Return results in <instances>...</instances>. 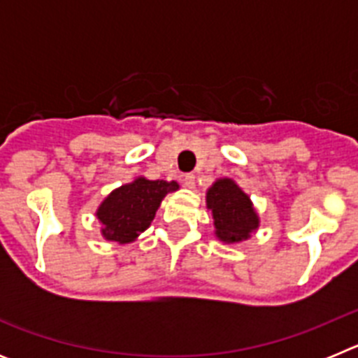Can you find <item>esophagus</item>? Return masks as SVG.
<instances>
[{"label": "esophagus", "mask_w": 358, "mask_h": 358, "mask_svg": "<svg viewBox=\"0 0 358 358\" xmlns=\"http://www.w3.org/2000/svg\"><path fill=\"white\" fill-rule=\"evenodd\" d=\"M182 185H185L186 188L194 189L195 188V176H194V173H185V176H182Z\"/></svg>", "instance_id": "esophagus-1"}]
</instances>
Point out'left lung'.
<instances>
[{
    "instance_id": "left-lung-1",
    "label": "left lung",
    "mask_w": 358,
    "mask_h": 358,
    "mask_svg": "<svg viewBox=\"0 0 358 358\" xmlns=\"http://www.w3.org/2000/svg\"><path fill=\"white\" fill-rule=\"evenodd\" d=\"M206 208L211 211L215 238L235 245L255 235L260 227V215L235 179L220 177L206 189Z\"/></svg>"
}]
</instances>
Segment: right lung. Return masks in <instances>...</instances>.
<instances>
[{
  "mask_svg": "<svg viewBox=\"0 0 358 358\" xmlns=\"http://www.w3.org/2000/svg\"><path fill=\"white\" fill-rule=\"evenodd\" d=\"M177 189L179 185L176 181H150L143 176L118 186L94 211L102 226L100 233L106 240L120 245L136 242L152 224L161 201Z\"/></svg>",
  "mask_w": 358,
  "mask_h": 358,
  "instance_id": "right-lung-1",
  "label": "right lung"
}]
</instances>
